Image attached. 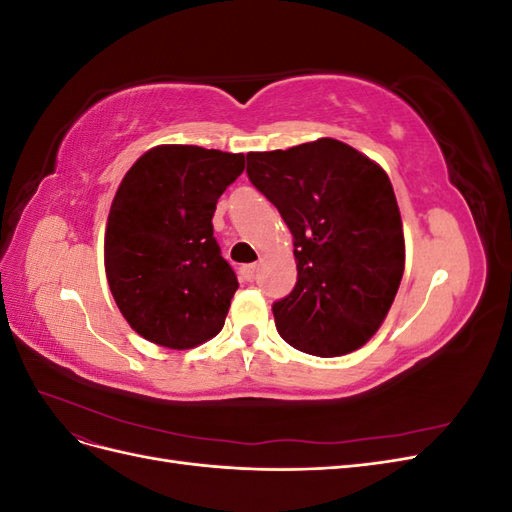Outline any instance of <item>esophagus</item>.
<instances>
[{"mask_svg":"<svg viewBox=\"0 0 512 512\" xmlns=\"http://www.w3.org/2000/svg\"><path fill=\"white\" fill-rule=\"evenodd\" d=\"M254 275H256V262H252V265H243L241 267V277H243L245 282H252Z\"/></svg>","mask_w":512,"mask_h":512,"instance_id":"34e87169","label":"esophagus"}]
</instances>
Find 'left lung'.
Returning <instances> with one entry per match:
<instances>
[{"instance_id":"8db88e82","label":"left lung","mask_w":512,"mask_h":512,"mask_svg":"<svg viewBox=\"0 0 512 512\" xmlns=\"http://www.w3.org/2000/svg\"><path fill=\"white\" fill-rule=\"evenodd\" d=\"M247 177L292 232L297 284L273 303L277 333L322 359L367 344L389 314L406 262L389 175L350 145L318 138L247 153Z\"/></svg>"}]
</instances>
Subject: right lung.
<instances>
[{
    "instance_id": "1",
    "label": "right lung",
    "mask_w": 512,
    "mask_h": 512,
    "mask_svg": "<svg viewBox=\"0 0 512 512\" xmlns=\"http://www.w3.org/2000/svg\"><path fill=\"white\" fill-rule=\"evenodd\" d=\"M243 168V153L160 145L123 177L106 222V280L149 342L188 350L222 331L239 282L211 218Z\"/></svg>"
}]
</instances>
